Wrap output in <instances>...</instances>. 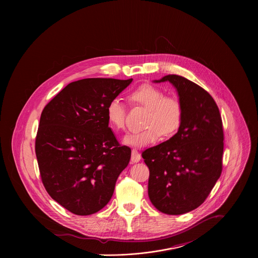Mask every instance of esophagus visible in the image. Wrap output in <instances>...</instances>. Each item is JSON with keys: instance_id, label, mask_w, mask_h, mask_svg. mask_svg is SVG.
<instances>
[{"instance_id": "34e87169", "label": "esophagus", "mask_w": 258, "mask_h": 258, "mask_svg": "<svg viewBox=\"0 0 258 258\" xmlns=\"http://www.w3.org/2000/svg\"><path fill=\"white\" fill-rule=\"evenodd\" d=\"M140 160H141L140 153L136 149H133L132 152H131V162L132 163H138V162H140Z\"/></svg>"}]
</instances>
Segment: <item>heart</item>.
Listing matches in <instances>:
<instances>
[{
  "mask_svg": "<svg viewBox=\"0 0 258 258\" xmlns=\"http://www.w3.org/2000/svg\"><path fill=\"white\" fill-rule=\"evenodd\" d=\"M129 100L134 105L147 108L144 127L141 130L127 134L123 143L129 146L144 147L155 143L162 134L171 136L180 127L183 119V106L176 96H166L165 92L153 85L145 84L129 94ZM108 123L114 130H123L126 122V105L113 98L106 107Z\"/></svg>",
  "mask_w": 258,
  "mask_h": 258,
  "instance_id": "b5f03b06",
  "label": "heart"
}]
</instances>
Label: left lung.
<instances>
[{"instance_id": "obj_1", "label": "left lung", "mask_w": 258, "mask_h": 258, "mask_svg": "<svg viewBox=\"0 0 258 258\" xmlns=\"http://www.w3.org/2000/svg\"><path fill=\"white\" fill-rule=\"evenodd\" d=\"M171 82L183 106L178 132L142 153L150 171L148 195L161 213L177 216L200 207L221 177L223 129L211 94L195 82L169 74L154 82Z\"/></svg>"}]
</instances>
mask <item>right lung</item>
Segmentation results:
<instances>
[{"label":"right lung","instance_id":"add662e5","mask_svg":"<svg viewBox=\"0 0 258 258\" xmlns=\"http://www.w3.org/2000/svg\"><path fill=\"white\" fill-rule=\"evenodd\" d=\"M132 80L74 81L41 112L36 138L41 181L48 195L74 215L103 209L129 164L131 149L116 140L106 107Z\"/></svg>","mask_w":258,"mask_h":258}]
</instances>
